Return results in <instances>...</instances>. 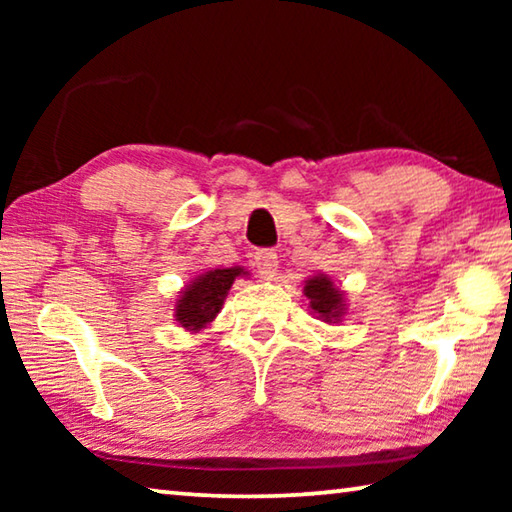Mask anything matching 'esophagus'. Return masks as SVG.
Returning a JSON list of instances; mask_svg holds the SVG:
<instances>
[{"mask_svg":"<svg viewBox=\"0 0 512 512\" xmlns=\"http://www.w3.org/2000/svg\"><path fill=\"white\" fill-rule=\"evenodd\" d=\"M255 264H257V273L262 277H273L277 273V266H280L273 250H257Z\"/></svg>","mask_w":512,"mask_h":512,"instance_id":"1","label":"esophagus"}]
</instances>
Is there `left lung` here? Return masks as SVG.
<instances>
[{
  "mask_svg": "<svg viewBox=\"0 0 512 512\" xmlns=\"http://www.w3.org/2000/svg\"><path fill=\"white\" fill-rule=\"evenodd\" d=\"M302 293L309 298V307L325 323H339L345 314L343 291L332 282V277L318 273L305 282Z\"/></svg>",
  "mask_w": 512,
  "mask_h": 512,
  "instance_id": "1",
  "label": "left lung"
}]
</instances>
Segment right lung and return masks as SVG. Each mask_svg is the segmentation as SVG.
Returning <instances> with one entry per match:
<instances>
[{"label":"right lung","mask_w":512,"mask_h":512,"mask_svg":"<svg viewBox=\"0 0 512 512\" xmlns=\"http://www.w3.org/2000/svg\"><path fill=\"white\" fill-rule=\"evenodd\" d=\"M239 275H248L246 268H212V271L194 277V280L180 291V296L176 300L173 318L178 320V325L194 334L210 325L216 314L221 311L223 300L228 296L232 282H235Z\"/></svg>","instance_id":"obj_1"}]
</instances>
